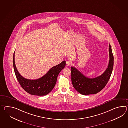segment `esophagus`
<instances>
[{"label":"esophagus","mask_w":128,"mask_h":128,"mask_svg":"<svg viewBox=\"0 0 128 128\" xmlns=\"http://www.w3.org/2000/svg\"><path fill=\"white\" fill-rule=\"evenodd\" d=\"M71 65V62L69 61V60H67L66 61V66H68Z\"/></svg>","instance_id":"obj_1"}]
</instances>
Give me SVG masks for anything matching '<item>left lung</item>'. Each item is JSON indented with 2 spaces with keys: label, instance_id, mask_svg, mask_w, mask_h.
Here are the masks:
<instances>
[{
  "label": "left lung",
  "instance_id": "1",
  "mask_svg": "<svg viewBox=\"0 0 128 128\" xmlns=\"http://www.w3.org/2000/svg\"><path fill=\"white\" fill-rule=\"evenodd\" d=\"M109 62L103 74L94 78L86 77L74 66H71V80L73 86L80 94L83 95L96 94L102 90L109 80L112 73L114 57L111 46H109Z\"/></svg>",
  "mask_w": 128,
  "mask_h": 128
}]
</instances>
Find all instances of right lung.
Here are the masks:
<instances>
[{"label": "right lung", "instance_id": "obj_1", "mask_svg": "<svg viewBox=\"0 0 128 128\" xmlns=\"http://www.w3.org/2000/svg\"><path fill=\"white\" fill-rule=\"evenodd\" d=\"M15 52L13 54V65L16 77L21 87L28 94L36 96H44L49 94L54 87L58 75L66 66L64 60L54 66L42 77L36 80H28L24 78L19 73L15 63Z\"/></svg>", "mask_w": 128, "mask_h": 128}]
</instances>
